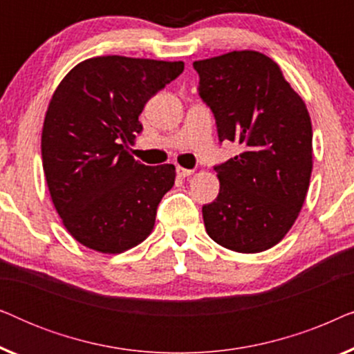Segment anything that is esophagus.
<instances>
[{"mask_svg":"<svg viewBox=\"0 0 354 354\" xmlns=\"http://www.w3.org/2000/svg\"><path fill=\"white\" fill-rule=\"evenodd\" d=\"M192 174H193L192 169H185V167H180V166H177V176H178V177L185 178V177H190Z\"/></svg>","mask_w":354,"mask_h":354,"instance_id":"34e87169","label":"esophagus"}]
</instances>
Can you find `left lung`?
<instances>
[{"label":"left lung","mask_w":354,"mask_h":354,"mask_svg":"<svg viewBox=\"0 0 354 354\" xmlns=\"http://www.w3.org/2000/svg\"><path fill=\"white\" fill-rule=\"evenodd\" d=\"M193 67L219 140L243 148L214 167L221 190L203 206L206 232L227 250L261 253L288 234L306 200L311 118L277 62L263 53L230 51Z\"/></svg>","instance_id":"8db88e82"}]
</instances>
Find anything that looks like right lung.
Segmentation results:
<instances>
[{
	"mask_svg": "<svg viewBox=\"0 0 354 354\" xmlns=\"http://www.w3.org/2000/svg\"><path fill=\"white\" fill-rule=\"evenodd\" d=\"M182 71V61L90 57L53 93L41 130L43 171L66 230L86 248L124 253L153 232L176 167L145 166L127 145L143 130L138 115L147 101Z\"/></svg>",
	"mask_w": 354,
	"mask_h": 354,
	"instance_id": "add662e5",
	"label": "right lung"
}]
</instances>
